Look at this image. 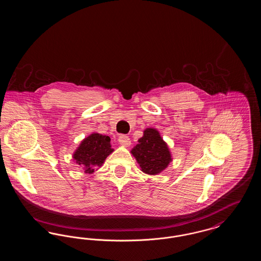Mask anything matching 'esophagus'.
<instances>
[{"label": "esophagus", "mask_w": 261, "mask_h": 261, "mask_svg": "<svg viewBox=\"0 0 261 261\" xmlns=\"http://www.w3.org/2000/svg\"><path fill=\"white\" fill-rule=\"evenodd\" d=\"M118 142L121 146L123 147H129L131 145V140L130 138L126 135H120L118 137Z\"/></svg>", "instance_id": "34e87169"}]
</instances>
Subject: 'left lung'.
Wrapping results in <instances>:
<instances>
[{"label": "left lung", "mask_w": 261, "mask_h": 261, "mask_svg": "<svg viewBox=\"0 0 261 261\" xmlns=\"http://www.w3.org/2000/svg\"><path fill=\"white\" fill-rule=\"evenodd\" d=\"M143 172L156 175L163 171L172 161L171 153L162 140L160 132L153 128H147L144 136L138 140L136 147L131 150Z\"/></svg>", "instance_id": "left-lung-1"}]
</instances>
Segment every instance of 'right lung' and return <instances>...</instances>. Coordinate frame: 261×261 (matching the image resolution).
<instances>
[{
  "label": "right lung",
  "instance_id": "add662e5",
  "mask_svg": "<svg viewBox=\"0 0 261 261\" xmlns=\"http://www.w3.org/2000/svg\"><path fill=\"white\" fill-rule=\"evenodd\" d=\"M112 151L110 137L93 133L81 142L75 150L73 159L85 173L91 174L95 171V167H99L103 163Z\"/></svg>",
  "mask_w": 261,
  "mask_h": 261
}]
</instances>
